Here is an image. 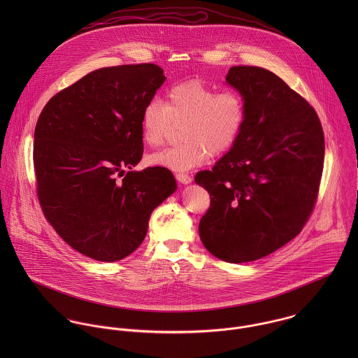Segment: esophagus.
<instances>
[{"label": "esophagus", "instance_id": "esophagus-1", "mask_svg": "<svg viewBox=\"0 0 358 358\" xmlns=\"http://www.w3.org/2000/svg\"><path fill=\"white\" fill-rule=\"evenodd\" d=\"M176 179H178L180 183H183V185H189V183H192V176H190V175H187V173H182V172H179V173H176Z\"/></svg>", "mask_w": 358, "mask_h": 358}]
</instances>
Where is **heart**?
Here are the masks:
<instances>
[{"mask_svg":"<svg viewBox=\"0 0 358 358\" xmlns=\"http://www.w3.org/2000/svg\"><path fill=\"white\" fill-rule=\"evenodd\" d=\"M247 122V103L237 91L219 92L201 80L172 85L162 104L152 101L141 114V134L149 148H159L180 127L179 145L154 154L152 164L173 171L203 165L209 155L227 153Z\"/></svg>","mask_w":358,"mask_h":358,"instance_id":"b5f03b06","label":"heart"}]
</instances>
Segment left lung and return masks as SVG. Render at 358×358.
Returning a JSON list of instances; mask_svg holds the SVG:
<instances>
[{"label":"left lung","mask_w":358,"mask_h":358,"mask_svg":"<svg viewBox=\"0 0 358 358\" xmlns=\"http://www.w3.org/2000/svg\"><path fill=\"white\" fill-rule=\"evenodd\" d=\"M226 81L244 96L247 122L212 171L196 175L210 199L199 231L212 255L243 263L302 231L318 197L325 143L315 110L274 73L234 66Z\"/></svg>","instance_id":"1"}]
</instances>
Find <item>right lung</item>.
Segmentation results:
<instances>
[{
	"label": "right lung",
	"mask_w": 358,
	"mask_h": 358,
	"mask_svg": "<svg viewBox=\"0 0 358 358\" xmlns=\"http://www.w3.org/2000/svg\"><path fill=\"white\" fill-rule=\"evenodd\" d=\"M164 81L153 63L103 67L52 96L38 117L37 197L48 223L83 255H131L154 208L176 190L164 166L131 171L143 154L142 110Z\"/></svg>",
	"instance_id": "obj_1"
}]
</instances>
